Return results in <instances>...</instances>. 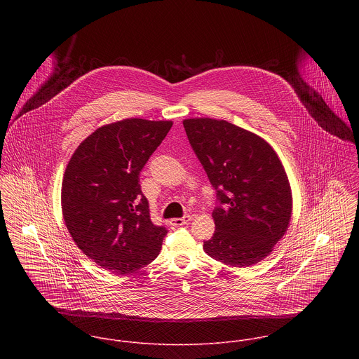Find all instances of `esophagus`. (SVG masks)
Listing matches in <instances>:
<instances>
[{
	"label": "esophagus",
	"instance_id": "1",
	"mask_svg": "<svg viewBox=\"0 0 359 359\" xmlns=\"http://www.w3.org/2000/svg\"><path fill=\"white\" fill-rule=\"evenodd\" d=\"M191 219H192L191 215H184V217H181V218H172V219L170 221V224L174 225V226H182V225L188 224Z\"/></svg>",
	"mask_w": 359,
	"mask_h": 359
}]
</instances>
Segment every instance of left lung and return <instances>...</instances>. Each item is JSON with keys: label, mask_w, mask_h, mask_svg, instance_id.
<instances>
[{"label": "left lung", "mask_w": 359, "mask_h": 359, "mask_svg": "<svg viewBox=\"0 0 359 359\" xmlns=\"http://www.w3.org/2000/svg\"><path fill=\"white\" fill-rule=\"evenodd\" d=\"M189 144L217 191L215 232L205 253L231 266L268 256L287 231L292 189L272 147L225 120H184Z\"/></svg>", "instance_id": "left-lung-1"}]
</instances>
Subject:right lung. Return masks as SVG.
I'll return each mask as SVG.
<instances>
[{
	"mask_svg": "<svg viewBox=\"0 0 359 359\" xmlns=\"http://www.w3.org/2000/svg\"><path fill=\"white\" fill-rule=\"evenodd\" d=\"M172 121L124 118L87 137L62 182L65 224L79 249L101 268L126 275L152 262L164 226L151 221L140 172Z\"/></svg>",
	"mask_w": 359,
	"mask_h": 359,
	"instance_id": "1",
	"label": "right lung"
}]
</instances>
